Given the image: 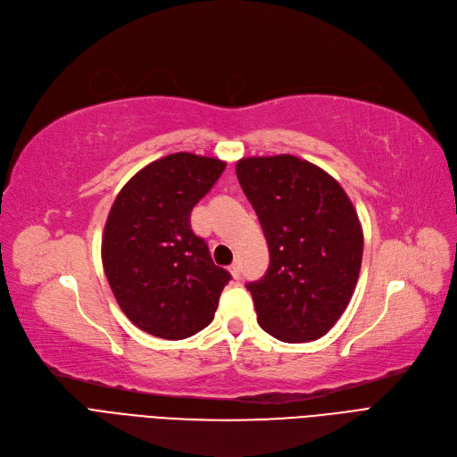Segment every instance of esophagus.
Returning <instances> with one entry per match:
<instances>
[{"label": "esophagus", "mask_w": 457, "mask_h": 457, "mask_svg": "<svg viewBox=\"0 0 457 457\" xmlns=\"http://www.w3.org/2000/svg\"><path fill=\"white\" fill-rule=\"evenodd\" d=\"M228 271H230V275L234 277V278H240V264H232V266H228Z\"/></svg>", "instance_id": "34e87169"}]
</instances>
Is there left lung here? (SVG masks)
<instances>
[{"mask_svg":"<svg viewBox=\"0 0 457 457\" xmlns=\"http://www.w3.org/2000/svg\"><path fill=\"white\" fill-rule=\"evenodd\" d=\"M236 175L270 247L266 275L249 282L260 328L311 342L345 311L361 271L362 228L342 186L292 154L242 158Z\"/></svg>","mask_w":457,"mask_h":457,"instance_id":"left-lung-1","label":"left lung"}]
</instances>
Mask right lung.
<instances>
[{
    "label": "right lung",
    "instance_id": "1",
    "mask_svg": "<svg viewBox=\"0 0 457 457\" xmlns=\"http://www.w3.org/2000/svg\"><path fill=\"white\" fill-rule=\"evenodd\" d=\"M227 163L177 152L126 182L107 215L102 264L122 312L148 335L182 340L212 323L230 273L191 228V210Z\"/></svg>",
    "mask_w": 457,
    "mask_h": 457
}]
</instances>
